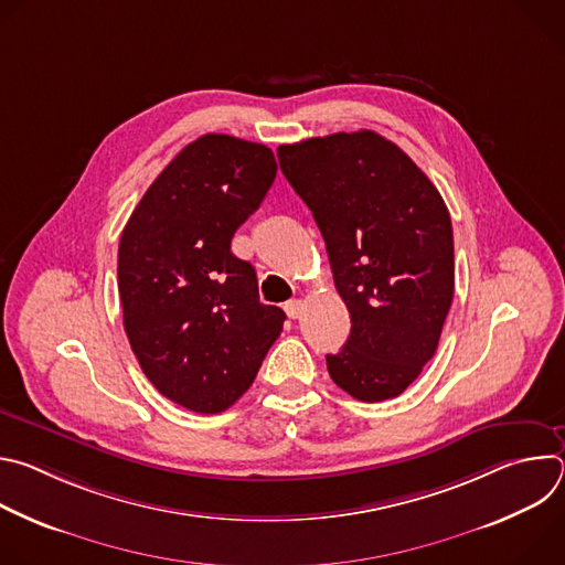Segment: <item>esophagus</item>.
<instances>
[{"label":"esophagus","mask_w":565,"mask_h":565,"mask_svg":"<svg viewBox=\"0 0 565 565\" xmlns=\"http://www.w3.org/2000/svg\"><path fill=\"white\" fill-rule=\"evenodd\" d=\"M284 310H286V315L290 319H297L301 315V310H303V303H301V299H290V301H286Z\"/></svg>","instance_id":"esophagus-1"}]
</instances>
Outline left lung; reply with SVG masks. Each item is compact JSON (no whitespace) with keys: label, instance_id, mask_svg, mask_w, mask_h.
<instances>
[{"label":"left lung","instance_id":"obj_1","mask_svg":"<svg viewBox=\"0 0 565 565\" xmlns=\"http://www.w3.org/2000/svg\"><path fill=\"white\" fill-rule=\"evenodd\" d=\"M279 168L324 236L351 335L327 355L362 402L399 395L434 358L454 299L449 210L427 174L384 136L360 129L277 149Z\"/></svg>","mask_w":565,"mask_h":565}]
</instances>
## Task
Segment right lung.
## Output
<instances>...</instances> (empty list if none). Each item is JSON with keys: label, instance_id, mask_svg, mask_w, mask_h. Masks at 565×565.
<instances>
[{"label": "right lung", "instance_id": "obj_1", "mask_svg": "<svg viewBox=\"0 0 565 565\" xmlns=\"http://www.w3.org/2000/svg\"><path fill=\"white\" fill-rule=\"evenodd\" d=\"M277 177L275 153L225 134L183 147L131 212L118 246L122 324L149 382L177 405L221 414L244 395L284 329L236 227Z\"/></svg>", "mask_w": 565, "mask_h": 565}]
</instances>
